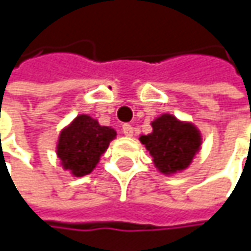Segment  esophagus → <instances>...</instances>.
Returning a JSON list of instances; mask_svg holds the SVG:
<instances>
[{"label":"esophagus","instance_id":"esophagus-1","mask_svg":"<svg viewBox=\"0 0 251 251\" xmlns=\"http://www.w3.org/2000/svg\"><path fill=\"white\" fill-rule=\"evenodd\" d=\"M122 132L125 136H132L133 135V127L130 125H124L122 126Z\"/></svg>","mask_w":251,"mask_h":251}]
</instances>
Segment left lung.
<instances>
[{"instance_id": "1", "label": "left lung", "mask_w": 251, "mask_h": 251, "mask_svg": "<svg viewBox=\"0 0 251 251\" xmlns=\"http://www.w3.org/2000/svg\"><path fill=\"white\" fill-rule=\"evenodd\" d=\"M152 132L139 141L152 157L154 167L164 176H175L189 169L202 148V132L172 113H163L152 122Z\"/></svg>"}]
</instances>
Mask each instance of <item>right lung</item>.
I'll use <instances>...</instances> for the list:
<instances>
[{"label": "right lung", "mask_w": 251, "mask_h": 251, "mask_svg": "<svg viewBox=\"0 0 251 251\" xmlns=\"http://www.w3.org/2000/svg\"><path fill=\"white\" fill-rule=\"evenodd\" d=\"M115 138L112 126L100 125L90 115H78L61 129L56 139L55 151L61 167L74 177L90 175Z\"/></svg>", "instance_id": "add662e5"}]
</instances>
